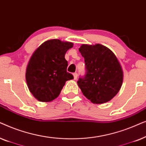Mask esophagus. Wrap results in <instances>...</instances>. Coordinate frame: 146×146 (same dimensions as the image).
Returning <instances> with one entry per match:
<instances>
[{"label":"esophagus","mask_w":146,"mask_h":146,"mask_svg":"<svg viewBox=\"0 0 146 146\" xmlns=\"http://www.w3.org/2000/svg\"><path fill=\"white\" fill-rule=\"evenodd\" d=\"M73 76H74V79L76 80L77 78H78V74H77L76 72L74 73V74H73Z\"/></svg>","instance_id":"1"}]
</instances>
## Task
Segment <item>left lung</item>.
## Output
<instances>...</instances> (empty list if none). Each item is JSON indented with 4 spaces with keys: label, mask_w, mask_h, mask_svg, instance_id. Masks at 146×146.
Masks as SVG:
<instances>
[{
    "label": "left lung",
    "mask_w": 146,
    "mask_h": 146,
    "mask_svg": "<svg viewBox=\"0 0 146 146\" xmlns=\"http://www.w3.org/2000/svg\"><path fill=\"white\" fill-rule=\"evenodd\" d=\"M80 52L84 58L86 74L77 82L83 94L94 104L109 102L122 85L123 71L113 52L104 46L82 44Z\"/></svg>",
    "instance_id": "1"
}]
</instances>
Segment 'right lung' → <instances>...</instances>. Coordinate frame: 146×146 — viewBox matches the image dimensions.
<instances>
[{
    "label": "right lung",
    "mask_w": 146,
    "mask_h": 146,
    "mask_svg": "<svg viewBox=\"0 0 146 146\" xmlns=\"http://www.w3.org/2000/svg\"><path fill=\"white\" fill-rule=\"evenodd\" d=\"M73 44L58 39L44 42L35 51L28 64L26 80L38 100L47 102L58 96L66 82L74 78L67 72L65 54Z\"/></svg>",
    "instance_id": "1"
}]
</instances>
